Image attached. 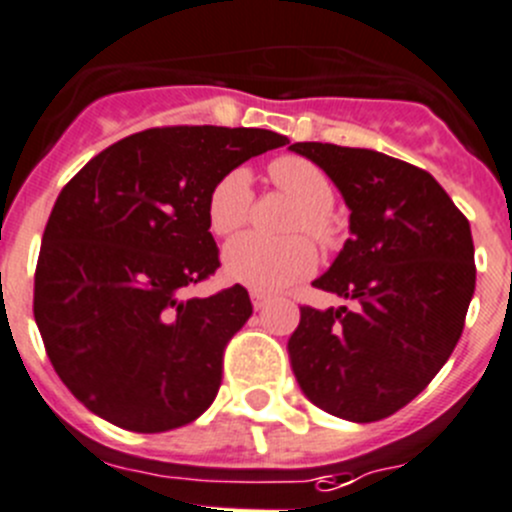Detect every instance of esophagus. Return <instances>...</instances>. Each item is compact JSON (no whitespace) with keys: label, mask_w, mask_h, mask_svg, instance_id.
<instances>
[{"label":"esophagus","mask_w":512,"mask_h":512,"mask_svg":"<svg viewBox=\"0 0 512 512\" xmlns=\"http://www.w3.org/2000/svg\"><path fill=\"white\" fill-rule=\"evenodd\" d=\"M269 301H271L269 294H261V291H251V304H253V309H256V311L264 309Z\"/></svg>","instance_id":"34e87169"}]
</instances>
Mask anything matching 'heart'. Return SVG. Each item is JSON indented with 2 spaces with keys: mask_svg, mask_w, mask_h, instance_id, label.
<instances>
[{
  "mask_svg": "<svg viewBox=\"0 0 512 512\" xmlns=\"http://www.w3.org/2000/svg\"><path fill=\"white\" fill-rule=\"evenodd\" d=\"M271 180L281 193L296 203L291 233H309L314 241L332 246L337 223L332 218L334 183L316 163L301 155H281L269 168ZM253 206V175L246 165L231 168L213 183L208 193L206 216L216 236H231L246 226ZM226 281L253 291H281L306 279L316 269V248L309 238L291 236L281 241L243 233L233 238L221 256Z\"/></svg>",
  "mask_w": 512,
  "mask_h": 512,
  "instance_id": "obj_1",
  "label": "heart"
}]
</instances>
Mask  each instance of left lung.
Listing matches in <instances>:
<instances>
[{"label":"left lung","instance_id":"8db88e82","mask_svg":"<svg viewBox=\"0 0 512 512\" xmlns=\"http://www.w3.org/2000/svg\"><path fill=\"white\" fill-rule=\"evenodd\" d=\"M342 193L344 248L316 289L349 306H301L289 359L301 392L349 422L412 402L450 359L475 291L467 218L427 170L367 148L294 143Z\"/></svg>","mask_w":512,"mask_h":512}]
</instances>
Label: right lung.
<instances>
[{
  "instance_id": "obj_1",
  "label": "right lung",
  "mask_w": 512,
  "mask_h": 512,
  "mask_svg": "<svg viewBox=\"0 0 512 512\" xmlns=\"http://www.w3.org/2000/svg\"><path fill=\"white\" fill-rule=\"evenodd\" d=\"M259 128L175 125L128 135L62 188L34 274V321L52 367L90 412L133 432L201 417L223 349L251 316L243 286L180 299L221 266L213 183L286 145Z\"/></svg>"
}]
</instances>
